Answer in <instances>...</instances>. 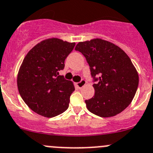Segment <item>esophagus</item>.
Instances as JSON below:
<instances>
[{
    "instance_id": "1",
    "label": "esophagus",
    "mask_w": 153,
    "mask_h": 153,
    "mask_svg": "<svg viewBox=\"0 0 153 153\" xmlns=\"http://www.w3.org/2000/svg\"><path fill=\"white\" fill-rule=\"evenodd\" d=\"M85 84H86V81H84V80H81L80 82L76 83V84H75V85H76L78 88L81 89V88H82V87H84Z\"/></svg>"
}]
</instances>
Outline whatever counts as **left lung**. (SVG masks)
Segmentation results:
<instances>
[{
	"label": "left lung",
	"instance_id": "8db88e82",
	"mask_svg": "<svg viewBox=\"0 0 153 153\" xmlns=\"http://www.w3.org/2000/svg\"><path fill=\"white\" fill-rule=\"evenodd\" d=\"M90 66L95 94L85 100L89 111L111 117L129 105L137 91L138 73L131 59L117 45L102 39L80 42L75 48ZM98 76V78L96 77Z\"/></svg>",
	"mask_w": 153,
	"mask_h": 153
}]
</instances>
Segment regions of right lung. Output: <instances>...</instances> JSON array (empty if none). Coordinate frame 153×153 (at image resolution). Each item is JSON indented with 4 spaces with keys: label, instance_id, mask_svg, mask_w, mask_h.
Here are the masks:
<instances>
[{
    "label": "right lung",
    "instance_id": "add662e5",
    "mask_svg": "<svg viewBox=\"0 0 153 153\" xmlns=\"http://www.w3.org/2000/svg\"><path fill=\"white\" fill-rule=\"evenodd\" d=\"M57 38L36 45L24 58L19 68L17 85L20 96L32 111L45 117H54L69 108L75 90L72 81L59 75L64 61L75 47Z\"/></svg>",
    "mask_w": 153,
    "mask_h": 153
}]
</instances>
